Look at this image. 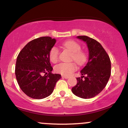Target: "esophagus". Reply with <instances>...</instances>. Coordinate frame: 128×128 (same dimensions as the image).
I'll use <instances>...</instances> for the list:
<instances>
[{
  "instance_id": "esophagus-1",
  "label": "esophagus",
  "mask_w": 128,
  "mask_h": 128,
  "mask_svg": "<svg viewBox=\"0 0 128 128\" xmlns=\"http://www.w3.org/2000/svg\"><path fill=\"white\" fill-rule=\"evenodd\" d=\"M62 78H65V79H68V78H69V76H62Z\"/></svg>"
}]
</instances>
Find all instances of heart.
<instances>
[{"label":"heart","instance_id":"1","mask_svg":"<svg viewBox=\"0 0 128 128\" xmlns=\"http://www.w3.org/2000/svg\"><path fill=\"white\" fill-rule=\"evenodd\" d=\"M65 49L69 50L72 53L70 60L74 61L79 65H82L86 61V55L81 50V46L78 42L73 40H68L62 43ZM59 58V50L54 46L49 52V59L51 62L55 63ZM77 69V66L74 62H61L55 66V71L62 75H70Z\"/></svg>","mask_w":128,"mask_h":128}]
</instances>
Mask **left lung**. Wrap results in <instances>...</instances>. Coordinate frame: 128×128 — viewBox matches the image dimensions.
I'll return each instance as SVG.
<instances>
[{
    "label": "left lung",
    "mask_w": 128,
    "mask_h": 128,
    "mask_svg": "<svg viewBox=\"0 0 128 128\" xmlns=\"http://www.w3.org/2000/svg\"><path fill=\"white\" fill-rule=\"evenodd\" d=\"M86 42L89 50L86 65L77 78V84L72 89L73 93L83 99H90L99 94L106 86L111 75V61L102 46L96 40L86 36H78Z\"/></svg>",
    "instance_id": "obj_1"
}]
</instances>
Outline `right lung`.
<instances>
[{
	"mask_svg": "<svg viewBox=\"0 0 128 128\" xmlns=\"http://www.w3.org/2000/svg\"><path fill=\"white\" fill-rule=\"evenodd\" d=\"M56 42L50 36H42L29 42L20 51L16 61L15 73L20 88L28 96L42 99L52 93L61 78L53 74L50 50Z\"/></svg>",
	"mask_w": 128,
	"mask_h": 128,
	"instance_id": "add662e5",
	"label": "right lung"
}]
</instances>
